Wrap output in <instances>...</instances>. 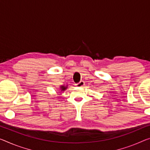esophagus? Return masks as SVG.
<instances>
[{
	"mask_svg": "<svg viewBox=\"0 0 150 150\" xmlns=\"http://www.w3.org/2000/svg\"><path fill=\"white\" fill-rule=\"evenodd\" d=\"M84 85V81H80V82H78V84H76V86L78 87H82Z\"/></svg>",
	"mask_w": 150,
	"mask_h": 150,
	"instance_id": "34e87169",
	"label": "esophagus"
}]
</instances>
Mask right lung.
Here are the masks:
<instances>
[{
	"instance_id": "1",
	"label": "right lung",
	"mask_w": 150,
	"mask_h": 150,
	"mask_svg": "<svg viewBox=\"0 0 150 150\" xmlns=\"http://www.w3.org/2000/svg\"><path fill=\"white\" fill-rule=\"evenodd\" d=\"M66 88H67V86H64V85H63V86H60L61 91H64Z\"/></svg>"
}]
</instances>
